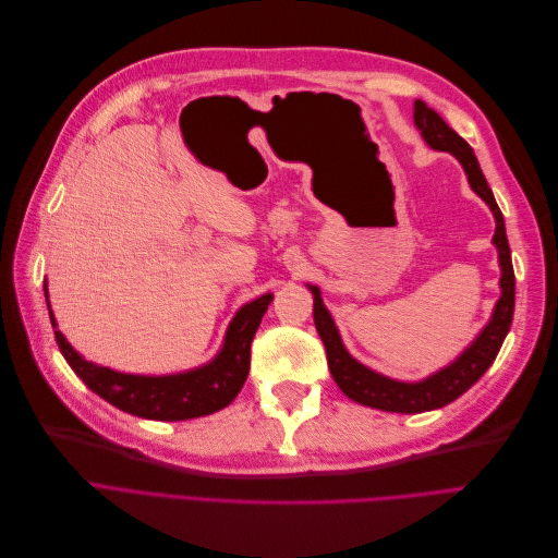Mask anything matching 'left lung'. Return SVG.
Returning a JSON list of instances; mask_svg holds the SVG:
<instances>
[{
  "mask_svg": "<svg viewBox=\"0 0 558 558\" xmlns=\"http://www.w3.org/2000/svg\"><path fill=\"white\" fill-rule=\"evenodd\" d=\"M413 122H415V129L420 131L422 141L432 149L449 151L457 158L468 177L470 189L490 208V214L495 218L493 245L497 250V263H499L501 277H499V300L495 302L493 315L486 323V327L474 336V340L452 363H447L445 367L436 369L434 375L424 377L420 381L392 379L356 361L348 352V348H344L333 317L323 302L320 288L306 283L313 295L315 329L325 342L329 373L333 381L344 395L350 397V400L369 409L388 411V413H424V411L442 409L449 402H454L457 397H461L470 386L480 381L482 375L493 365L504 338H507L511 329L513 306H515V275H513L509 241H507V229H504V216L472 147L457 134L452 126H447V122L434 109H429L422 99H415L413 104Z\"/></svg>",
  "mask_w": 558,
  "mask_h": 558,
  "instance_id": "8db88e82",
  "label": "left lung"
}]
</instances>
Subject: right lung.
<instances>
[{"label": "right lung", "instance_id": "right-lung-1", "mask_svg": "<svg viewBox=\"0 0 558 558\" xmlns=\"http://www.w3.org/2000/svg\"><path fill=\"white\" fill-rule=\"evenodd\" d=\"M43 288L59 350L76 377L116 409L145 420L163 422L210 415L235 400L250 373L252 338L260 325L263 313L272 302V293H265L238 308L227 327L220 352L208 363L174 375H129L86 361L72 348L59 331L57 317L51 313L47 279Z\"/></svg>", "mask_w": 558, "mask_h": 558}]
</instances>
